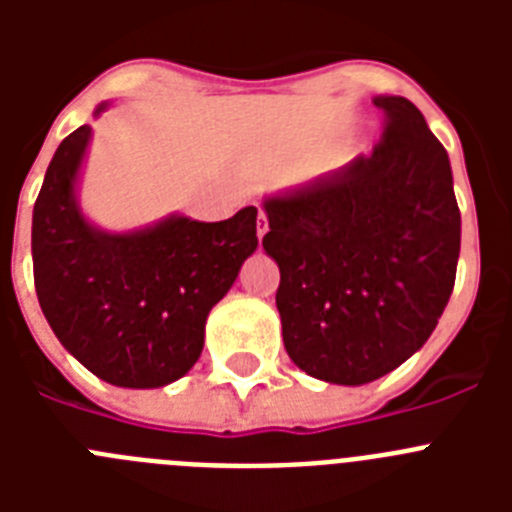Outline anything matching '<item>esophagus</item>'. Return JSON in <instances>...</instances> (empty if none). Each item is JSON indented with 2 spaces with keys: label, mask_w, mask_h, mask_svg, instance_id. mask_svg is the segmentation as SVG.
I'll return each mask as SVG.
<instances>
[{
  "label": "esophagus",
  "mask_w": 512,
  "mask_h": 512,
  "mask_svg": "<svg viewBox=\"0 0 512 512\" xmlns=\"http://www.w3.org/2000/svg\"><path fill=\"white\" fill-rule=\"evenodd\" d=\"M266 230H269V220H266V212L259 210V217H256V235H259V238H264Z\"/></svg>",
  "instance_id": "1"
}]
</instances>
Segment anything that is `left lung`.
I'll use <instances>...</instances> for the list:
<instances>
[{
  "mask_svg": "<svg viewBox=\"0 0 512 512\" xmlns=\"http://www.w3.org/2000/svg\"><path fill=\"white\" fill-rule=\"evenodd\" d=\"M372 156L264 202L289 359L310 377L366 384L428 341L449 302L461 215L446 148L405 97H374Z\"/></svg>",
  "mask_w": 512,
  "mask_h": 512,
  "instance_id": "obj_1",
  "label": "left lung"
}]
</instances>
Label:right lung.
I'll return each instance as SVG.
<instances>
[{"label":"right lung","mask_w":512,"mask_h":512,"mask_svg":"<svg viewBox=\"0 0 512 512\" xmlns=\"http://www.w3.org/2000/svg\"><path fill=\"white\" fill-rule=\"evenodd\" d=\"M104 104L97 107V115ZM92 128L61 140L33 210L40 310L71 356L104 382L151 390L200 359L212 307L256 251V207L220 223L171 215L135 233H104L76 205Z\"/></svg>","instance_id":"right-lung-1"}]
</instances>
